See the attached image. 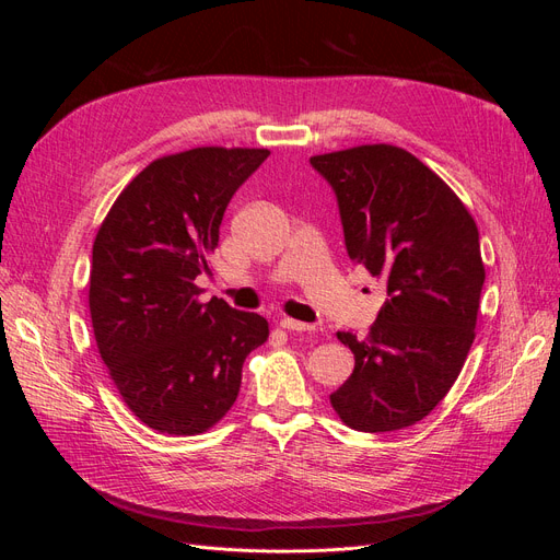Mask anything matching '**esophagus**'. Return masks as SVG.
I'll use <instances>...</instances> for the list:
<instances>
[{
	"mask_svg": "<svg viewBox=\"0 0 560 560\" xmlns=\"http://www.w3.org/2000/svg\"><path fill=\"white\" fill-rule=\"evenodd\" d=\"M280 327L287 329V331H313L315 329L313 325H306V322H299V319H292V317H282Z\"/></svg>",
	"mask_w": 560,
	"mask_h": 560,
	"instance_id": "obj_1",
	"label": "esophagus"
}]
</instances>
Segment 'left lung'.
Returning <instances> with one entry per match:
<instances>
[{"mask_svg":"<svg viewBox=\"0 0 560 560\" xmlns=\"http://www.w3.org/2000/svg\"><path fill=\"white\" fill-rule=\"evenodd\" d=\"M336 194L352 261L383 278L387 299L331 393L348 428L393 432L425 418L467 360L486 270L479 229L451 186L406 149L362 144L313 156Z\"/></svg>","mask_w":560,"mask_h":560,"instance_id":"1","label":"left lung"}]
</instances>
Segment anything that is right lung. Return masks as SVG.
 Returning <instances> with one entry per match:
<instances>
[{"label":"right lung","mask_w":560,"mask_h":560,"mask_svg":"<svg viewBox=\"0 0 560 560\" xmlns=\"http://www.w3.org/2000/svg\"><path fill=\"white\" fill-rule=\"evenodd\" d=\"M268 149L198 147L149 163L93 243L89 306L100 358L144 425L191 436L222 420L243 362L268 338L257 313L198 299L226 206Z\"/></svg>","instance_id":"obj_1"}]
</instances>
